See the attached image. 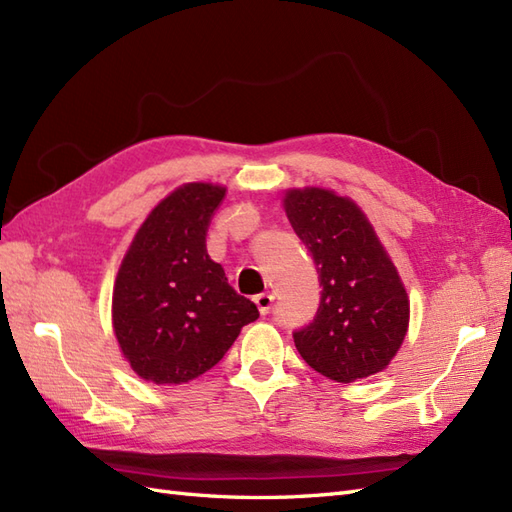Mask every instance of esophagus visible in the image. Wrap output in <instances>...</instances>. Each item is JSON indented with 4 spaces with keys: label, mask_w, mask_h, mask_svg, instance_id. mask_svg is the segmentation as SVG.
I'll list each match as a JSON object with an SVG mask.
<instances>
[{
    "label": "esophagus",
    "mask_w": 512,
    "mask_h": 512,
    "mask_svg": "<svg viewBox=\"0 0 512 512\" xmlns=\"http://www.w3.org/2000/svg\"><path fill=\"white\" fill-rule=\"evenodd\" d=\"M256 306H258V312L260 314H267L271 310V303H273V295L271 293H260L254 297Z\"/></svg>",
    "instance_id": "esophagus-1"
}]
</instances>
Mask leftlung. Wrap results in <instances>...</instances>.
Returning a JSON list of instances; mask_svg holds the SVG:
<instances>
[{"label": "left lung", "instance_id": "1", "mask_svg": "<svg viewBox=\"0 0 512 512\" xmlns=\"http://www.w3.org/2000/svg\"><path fill=\"white\" fill-rule=\"evenodd\" d=\"M284 211L321 280L314 321L295 347L323 377L353 383L390 366L409 329V295L366 213L334 189L293 187Z\"/></svg>", "mask_w": 512, "mask_h": 512}]
</instances>
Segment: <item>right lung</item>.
<instances>
[{"label": "right lung", "mask_w": 512, "mask_h": 512, "mask_svg": "<svg viewBox=\"0 0 512 512\" xmlns=\"http://www.w3.org/2000/svg\"><path fill=\"white\" fill-rule=\"evenodd\" d=\"M224 196L217 183L176 187L146 215L120 262L112 325L122 357L144 381L181 385L204 375L258 319L206 252Z\"/></svg>", "instance_id": "add662e5"}]
</instances>
